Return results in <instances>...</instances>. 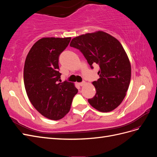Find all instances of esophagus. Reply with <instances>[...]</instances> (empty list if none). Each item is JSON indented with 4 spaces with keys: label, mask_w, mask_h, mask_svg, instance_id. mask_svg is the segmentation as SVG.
Returning a JSON list of instances; mask_svg holds the SVG:
<instances>
[{
    "label": "esophagus",
    "mask_w": 157,
    "mask_h": 157,
    "mask_svg": "<svg viewBox=\"0 0 157 157\" xmlns=\"http://www.w3.org/2000/svg\"><path fill=\"white\" fill-rule=\"evenodd\" d=\"M85 84H86V82H80V83H78L79 86H83Z\"/></svg>",
    "instance_id": "obj_1"
}]
</instances>
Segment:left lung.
<instances>
[{
    "mask_svg": "<svg viewBox=\"0 0 157 157\" xmlns=\"http://www.w3.org/2000/svg\"><path fill=\"white\" fill-rule=\"evenodd\" d=\"M70 46L79 50L90 67L98 64L99 78L92 84L96 93L88 102L100 112H110L124 99L131 78L130 60L121 42L103 31L74 38Z\"/></svg>",
    "mask_w": 157,
    "mask_h": 157,
    "instance_id": "1",
    "label": "left lung"
}]
</instances>
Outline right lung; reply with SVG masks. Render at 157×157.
<instances>
[{
	"label": "right lung",
	"instance_id": "1",
	"mask_svg": "<svg viewBox=\"0 0 157 157\" xmlns=\"http://www.w3.org/2000/svg\"><path fill=\"white\" fill-rule=\"evenodd\" d=\"M71 39L42 38L31 47L25 61L23 80L27 96L33 107L51 120L67 115L78 92L73 82H60L58 71L59 56Z\"/></svg>",
	"mask_w": 157,
	"mask_h": 157
}]
</instances>
